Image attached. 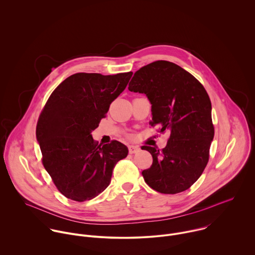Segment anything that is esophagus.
Segmentation results:
<instances>
[{
	"mask_svg": "<svg viewBox=\"0 0 255 255\" xmlns=\"http://www.w3.org/2000/svg\"><path fill=\"white\" fill-rule=\"evenodd\" d=\"M140 150V148L137 145H129L128 146V151L130 154L132 153H137Z\"/></svg>",
	"mask_w": 255,
	"mask_h": 255,
	"instance_id": "34e87169",
	"label": "esophagus"
}]
</instances>
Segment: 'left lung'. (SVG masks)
Segmentation results:
<instances>
[{"label":"left lung","instance_id":"1","mask_svg":"<svg viewBox=\"0 0 255 255\" xmlns=\"http://www.w3.org/2000/svg\"><path fill=\"white\" fill-rule=\"evenodd\" d=\"M128 90L144 94L151 105V126L168 130L166 146H142L152 164L142 171L152 189L174 194L188 189L201 175L209 156L214 128L211 103L203 86L179 66L156 61L136 71Z\"/></svg>","mask_w":255,"mask_h":255}]
</instances>
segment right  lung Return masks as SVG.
<instances>
[{"instance_id":"1","label":"right lung","mask_w":255,"mask_h":255,"mask_svg":"<svg viewBox=\"0 0 255 255\" xmlns=\"http://www.w3.org/2000/svg\"><path fill=\"white\" fill-rule=\"evenodd\" d=\"M131 72L75 74L49 98L37 125L43 164L57 188L76 201L93 199L110 184L117 162L128 153L118 141L98 145L92 132L127 88Z\"/></svg>"}]
</instances>
